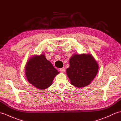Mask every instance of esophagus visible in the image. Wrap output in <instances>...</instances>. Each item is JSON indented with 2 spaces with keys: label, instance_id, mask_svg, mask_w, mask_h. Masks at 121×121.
Returning <instances> with one entry per match:
<instances>
[{
  "label": "esophagus",
  "instance_id": "34e87169",
  "mask_svg": "<svg viewBox=\"0 0 121 121\" xmlns=\"http://www.w3.org/2000/svg\"><path fill=\"white\" fill-rule=\"evenodd\" d=\"M60 71L61 72V73L65 72V68H62L60 69Z\"/></svg>",
  "mask_w": 121,
  "mask_h": 121
}]
</instances>
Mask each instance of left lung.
I'll use <instances>...</instances> for the list:
<instances>
[{
	"mask_svg": "<svg viewBox=\"0 0 121 121\" xmlns=\"http://www.w3.org/2000/svg\"><path fill=\"white\" fill-rule=\"evenodd\" d=\"M66 73L71 84L78 88L91 84L98 71V64L91 54H74Z\"/></svg>",
	"mask_w": 121,
	"mask_h": 121,
	"instance_id": "8db88e82",
	"label": "left lung"
}]
</instances>
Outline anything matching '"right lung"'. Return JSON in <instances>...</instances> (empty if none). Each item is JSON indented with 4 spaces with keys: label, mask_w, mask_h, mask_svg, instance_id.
Wrapping results in <instances>:
<instances>
[{
    "label": "right lung",
    "mask_w": 121,
    "mask_h": 121,
    "mask_svg": "<svg viewBox=\"0 0 121 121\" xmlns=\"http://www.w3.org/2000/svg\"><path fill=\"white\" fill-rule=\"evenodd\" d=\"M27 81L39 89H45L52 84L55 77L59 73L44 54L31 56L25 66Z\"/></svg>",
    "instance_id": "add662e5"
}]
</instances>
